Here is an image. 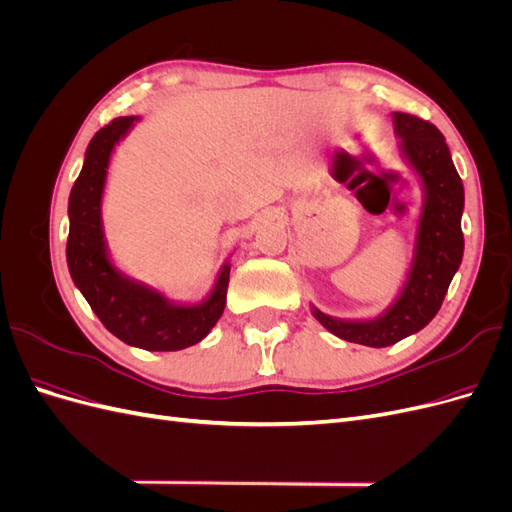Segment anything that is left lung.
<instances>
[{
  "mask_svg": "<svg viewBox=\"0 0 512 512\" xmlns=\"http://www.w3.org/2000/svg\"><path fill=\"white\" fill-rule=\"evenodd\" d=\"M401 158L421 181L412 262L395 301L376 318H335L312 305V316L339 339L386 348L418 333L438 314L463 258V183L442 132L429 121L393 113Z\"/></svg>",
  "mask_w": 512,
  "mask_h": 512,
  "instance_id": "1",
  "label": "left lung"
}]
</instances>
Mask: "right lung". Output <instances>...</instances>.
I'll return each instance as SVG.
<instances>
[{"mask_svg":"<svg viewBox=\"0 0 512 512\" xmlns=\"http://www.w3.org/2000/svg\"><path fill=\"white\" fill-rule=\"evenodd\" d=\"M141 117H117L85 151L79 179L68 200V271L104 327L123 344L151 352L183 350L205 339L226 305L230 260H226L203 301H170L166 294L123 273L104 237L102 198L115 147Z\"/></svg>","mask_w":512,"mask_h":512,"instance_id":"right-lung-1","label":"right lung"}]
</instances>
